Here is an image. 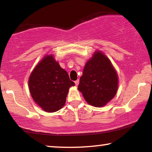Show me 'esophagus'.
<instances>
[{
	"label": "esophagus",
	"mask_w": 152,
	"mask_h": 152,
	"mask_svg": "<svg viewBox=\"0 0 152 152\" xmlns=\"http://www.w3.org/2000/svg\"><path fill=\"white\" fill-rule=\"evenodd\" d=\"M79 83H80V81H79V80H77L75 82V84L76 86H78Z\"/></svg>",
	"instance_id": "obj_1"
}]
</instances>
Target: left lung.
I'll list each match as a JSON object with an SVG mask.
<instances>
[{"instance_id":"obj_1","label":"left lung","mask_w":152,"mask_h":152,"mask_svg":"<svg viewBox=\"0 0 152 152\" xmlns=\"http://www.w3.org/2000/svg\"><path fill=\"white\" fill-rule=\"evenodd\" d=\"M118 83L117 72L110 60L97 51L85 65L78 90L89 104L101 107L115 96Z\"/></svg>"}]
</instances>
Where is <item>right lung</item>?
Segmentation results:
<instances>
[{"instance_id":"add662e5","label":"right lung","mask_w":152,"mask_h":152,"mask_svg":"<svg viewBox=\"0 0 152 152\" xmlns=\"http://www.w3.org/2000/svg\"><path fill=\"white\" fill-rule=\"evenodd\" d=\"M28 83L33 99L49 113L64 107L69 88L75 85L53 55L45 56L39 62L31 73Z\"/></svg>"}]
</instances>
